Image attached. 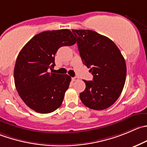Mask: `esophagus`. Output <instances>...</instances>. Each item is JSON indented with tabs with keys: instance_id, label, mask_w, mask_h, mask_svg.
Segmentation results:
<instances>
[{
	"instance_id": "obj_1",
	"label": "esophagus",
	"mask_w": 147,
	"mask_h": 147,
	"mask_svg": "<svg viewBox=\"0 0 147 147\" xmlns=\"http://www.w3.org/2000/svg\"><path fill=\"white\" fill-rule=\"evenodd\" d=\"M79 80V78H78V77H75V78H72V80L73 81H77Z\"/></svg>"
}]
</instances>
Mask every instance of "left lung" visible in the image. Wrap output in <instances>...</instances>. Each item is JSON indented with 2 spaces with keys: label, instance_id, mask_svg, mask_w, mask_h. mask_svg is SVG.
<instances>
[{
  "label": "left lung",
  "instance_id": "left-lung-1",
  "mask_svg": "<svg viewBox=\"0 0 147 147\" xmlns=\"http://www.w3.org/2000/svg\"><path fill=\"white\" fill-rule=\"evenodd\" d=\"M80 55L90 68L92 80H84L81 101L91 109L101 111L111 106L120 96L126 76L125 59L116 44L92 30H74Z\"/></svg>",
  "mask_w": 147,
  "mask_h": 147
}]
</instances>
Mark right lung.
<instances>
[{"label":"right lung","instance_id":"add662e5","mask_svg":"<svg viewBox=\"0 0 147 147\" xmlns=\"http://www.w3.org/2000/svg\"><path fill=\"white\" fill-rule=\"evenodd\" d=\"M75 42L69 29L44 31L34 36L18 54L14 67L16 88L26 105L34 111L49 113L62 105L71 78L47 70L55 67L59 48Z\"/></svg>","mask_w":147,"mask_h":147}]
</instances>
